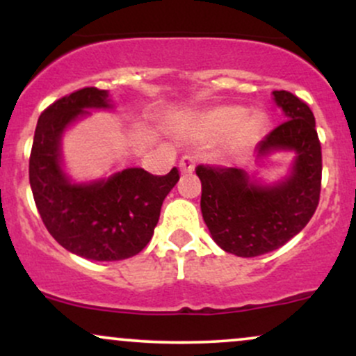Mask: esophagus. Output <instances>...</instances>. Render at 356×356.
I'll list each match as a JSON object with an SVG mask.
<instances>
[{
  "label": "esophagus",
  "mask_w": 356,
  "mask_h": 356,
  "mask_svg": "<svg viewBox=\"0 0 356 356\" xmlns=\"http://www.w3.org/2000/svg\"><path fill=\"white\" fill-rule=\"evenodd\" d=\"M194 167H195L194 159L189 157V155L182 157L181 162H179V169H181L182 174H191L192 170H194Z\"/></svg>",
  "instance_id": "34e87169"
}]
</instances>
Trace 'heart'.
<instances>
[{"label": "heart", "mask_w": 356, "mask_h": 356, "mask_svg": "<svg viewBox=\"0 0 356 356\" xmlns=\"http://www.w3.org/2000/svg\"><path fill=\"white\" fill-rule=\"evenodd\" d=\"M264 124V113L257 110L246 112L239 105H218L182 113L172 122L170 130L175 137L195 144H214L226 138L231 152H243L259 140Z\"/></svg>", "instance_id": "heart-1"}]
</instances>
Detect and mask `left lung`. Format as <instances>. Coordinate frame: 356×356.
<instances>
[{
	"label": "left lung",
	"instance_id": "1",
	"mask_svg": "<svg viewBox=\"0 0 356 356\" xmlns=\"http://www.w3.org/2000/svg\"><path fill=\"white\" fill-rule=\"evenodd\" d=\"M284 122L256 147V162L293 154L289 172L275 182L229 167H195L201 211L212 239L239 257H254L295 238L316 211L321 191V145L308 105L286 90L273 92Z\"/></svg>",
	"mask_w": 356,
	"mask_h": 356
}]
</instances>
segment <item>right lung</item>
Segmentation results:
<instances>
[{
    "label": "right lung",
    "instance_id": "add662e5",
    "mask_svg": "<svg viewBox=\"0 0 356 356\" xmlns=\"http://www.w3.org/2000/svg\"><path fill=\"white\" fill-rule=\"evenodd\" d=\"M90 110H115L107 90L81 88L40 115L30 155V186L43 224L67 251L92 261L138 254L159 222L161 207L179 181L177 169L152 175L140 167L76 182L61 155L65 132Z\"/></svg>",
    "mask_w": 356,
    "mask_h": 356
}]
</instances>
